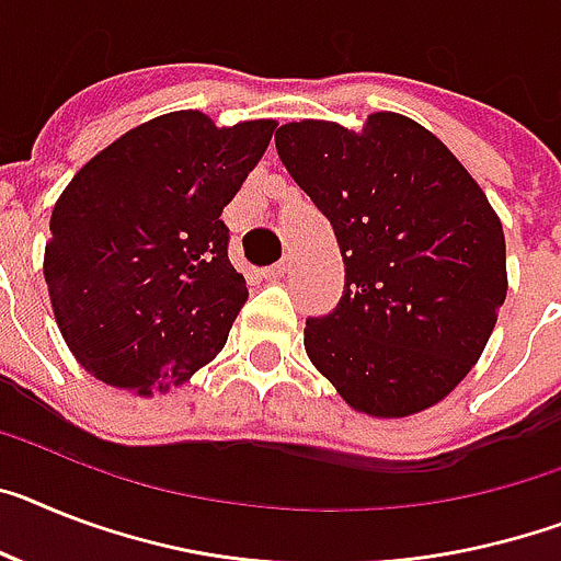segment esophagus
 Listing matches in <instances>:
<instances>
[{
	"mask_svg": "<svg viewBox=\"0 0 561 561\" xmlns=\"http://www.w3.org/2000/svg\"><path fill=\"white\" fill-rule=\"evenodd\" d=\"M288 273H290V262H288V259H282L279 265L267 267V271H265V279H273V282H276V279H285Z\"/></svg>",
	"mask_w": 561,
	"mask_h": 561,
	"instance_id": "34e87169",
	"label": "esophagus"
}]
</instances>
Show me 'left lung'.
I'll use <instances>...</instances> for the list:
<instances>
[{
	"label": "left lung",
	"mask_w": 561,
	"mask_h": 561,
	"mask_svg": "<svg viewBox=\"0 0 561 561\" xmlns=\"http://www.w3.org/2000/svg\"><path fill=\"white\" fill-rule=\"evenodd\" d=\"M276 153L328 216L345 262L336 310L305 322L313 368L353 411H427L482 356L507 296L505 233L477 179L419 122L302 119Z\"/></svg>",
	"instance_id": "8db88e82"
}]
</instances>
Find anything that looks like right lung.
Segmentation results:
<instances>
[{
  "instance_id": "add662e5",
  "label": "right lung",
  "mask_w": 561,
  "mask_h": 561,
  "mask_svg": "<svg viewBox=\"0 0 561 561\" xmlns=\"http://www.w3.org/2000/svg\"><path fill=\"white\" fill-rule=\"evenodd\" d=\"M273 130V119L216 128L173 111L70 179L50 214L45 282L59 333L99 382L153 397L222 351L248 285L219 216Z\"/></svg>"
}]
</instances>
